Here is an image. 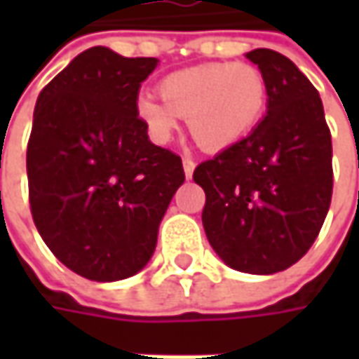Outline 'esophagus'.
<instances>
[{
  "label": "esophagus",
  "instance_id": "obj_1",
  "mask_svg": "<svg viewBox=\"0 0 359 359\" xmlns=\"http://www.w3.org/2000/svg\"><path fill=\"white\" fill-rule=\"evenodd\" d=\"M194 170H196V161L191 158H184V173H186L187 180L194 175Z\"/></svg>",
  "mask_w": 359,
  "mask_h": 359
}]
</instances>
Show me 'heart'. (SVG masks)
I'll use <instances>...</instances> for the list:
<instances>
[{"mask_svg":"<svg viewBox=\"0 0 359 359\" xmlns=\"http://www.w3.org/2000/svg\"><path fill=\"white\" fill-rule=\"evenodd\" d=\"M159 97L144 95L135 114L149 137L165 144L187 118V130L205 151H224L243 142L268 109V81L245 62H210L173 72L159 81Z\"/></svg>","mask_w":359,"mask_h":359,"instance_id":"obj_1","label":"heart"}]
</instances>
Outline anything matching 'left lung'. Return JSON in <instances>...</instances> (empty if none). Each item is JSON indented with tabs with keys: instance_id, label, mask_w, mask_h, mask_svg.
Here are the masks:
<instances>
[{
	"instance_id": "8db88e82",
	"label": "left lung",
	"mask_w": 359,
	"mask_h": 359,
	"mask_svg": "<svg viewBox=\"0 0 359 359\" xmlns=\"http://www.w3.org/2000/svg\"><path fill=\"white\" fill-rule=\"evenodd\" d=\"M245 57L268 81V116L243 142L201 161L205 236L229 268L276 273L316 241L332 201V133L318 90L285 55Z\"/></svg>"
}]
</instances>
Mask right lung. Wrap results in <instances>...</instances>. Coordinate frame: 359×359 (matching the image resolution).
I'll return each instance as SVG.
<instances>
[{"label": "right lung", "mask_w": 359, "mask_h": 359, "mask_svg": "<svg viewBox=\"0 0 359 359\" xmlns=\"http://www.w3.org/2000/svg\"><path fill=\"white\" fill-rule=\"evenodd\" d=\"M156 57L90 48L41 90L27 142L35 228L65 268L116 282L149 262L184 184L182 158L154 145L135 114Z\"/></svg>", "instance_id": "right-lung-1"}]
</instances>
